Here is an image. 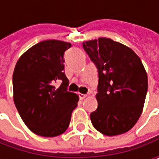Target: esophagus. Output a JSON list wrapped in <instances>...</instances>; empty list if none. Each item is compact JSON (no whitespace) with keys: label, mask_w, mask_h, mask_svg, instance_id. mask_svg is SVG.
Wrapping results in <instances>:
<instances>
[{"label":"esophagus","mask_w":159,"mask_h":159,"mask_svg":"<svg viewBox=\"0 0 159 159\" xmlns=\"http://www.w3.org/2000/svg\"><path fill=\"white\" fill-rule=\"evenodd\" d=\"M87 96H88L87 94H83V93H79L80 100H83V99H85V98H86Z\"/></svg>","instance_id":"esophagus-1"}]
</instances>
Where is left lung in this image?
Wrapping results in <instances>:
<instances>
[{"instance_id":"8db88e82","label":"left lung","mask_w":159,"mask_h":159,"mask_svg":"<svg viewBox=\"0 0 159 159\" xmlns=\"http://www.w3.org/2000/svg\"><path fill=\"white\" fill-rule=\"evenodd\" d=\"M83 47L99 73L98 108L90 114L93 126L107 136L131 129L143 110L148 82L133 50L110 38L88 41Z\"/></svg>"}]
</instances>
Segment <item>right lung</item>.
Masks as SVG:
<instances>
[{
  "label": "right lung",
  "mask_w": 159,
  "mask_h": 159,
  "mask_svg": "<svg viewBox=\"0 0 159 159\" xmlns=\"http://www.w3.org/2000/svg\"><path fill=\"white\" fill-rule=\"evenodd\" d=\"M69 42L48 40L31 47L16 64L12 75L13 100L20 117L37 135L58 136L69 127L79 97L67 91L64 52ZM62 80L59 88L55 83Z\"/></svg>",
  "instance_id": "1"
}]
</instances>
